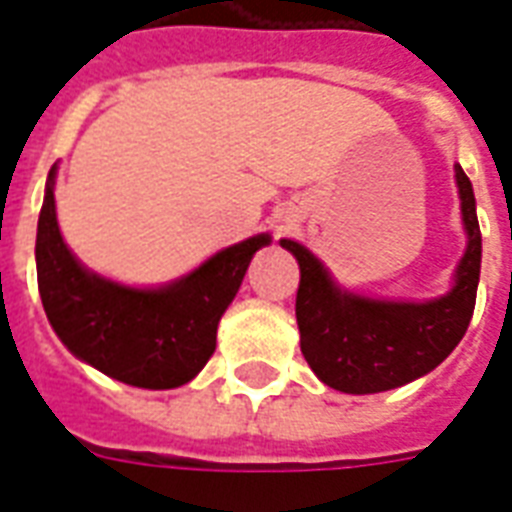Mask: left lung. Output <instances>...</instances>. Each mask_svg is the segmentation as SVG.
<instances>
[{
  "label": "left lung",
  "mask_w": 512,
  "mask_h": 512,
  "mask_svg": "<svg viewBox=\"0 0 512 512\" xmlns=\"http://www.w3.org/2000/svg\"><path fill=\"white\" fill-rule=\"evenodd\" d=\"M456 187L467 249L450 290L437 298L396 301L355 293L339 285L304 244L293 238L279 241L301 268L295 295L301 352L328 388L355 396L401 388L434 372L467 333L475 312L483 244L475 192L461 165H456Z\"/></svg>",
  "instance_id": "obj_1"
}]
</instances>
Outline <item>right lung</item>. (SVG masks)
Masks as SVG:
<instances>
[{
	"label": "right lung",
	"mask_w": 512,
	"mask_h": 512,
	"mask_svg": "<svg viewBox=\"0 0 512 512\" xmlns=\"http://www.w3.org/2000/svg\"><path fill=\"white\" fill-rule=\"evenodd\" d=\"M56 165L37 222V287L48 323L75 358L113 380L168 391L195 380L217 350V325L236 298L268 233L238 241L195 271L154 287H132L89 271L56 222Z\"/></svg>",
	"instance_id": "1"
}]
</instances>
